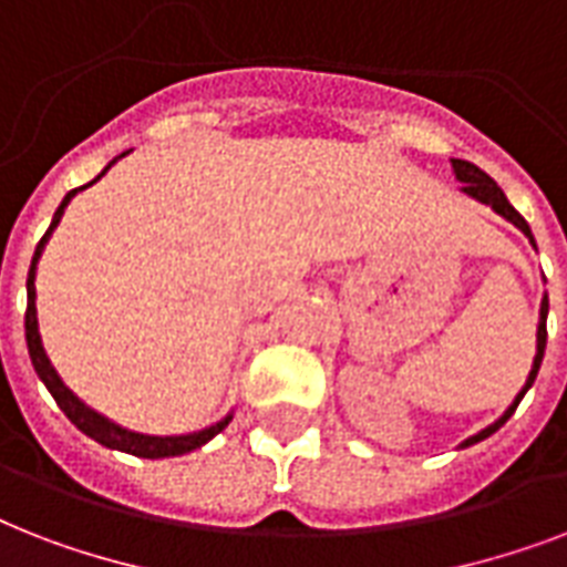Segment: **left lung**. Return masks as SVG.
Returning a JSON list of instances; mask_svg holds the SVG:
<instances>
[{
    "mask_svg": "<svg viewBox=\"0 0 567 567\" xmlns=\"http://www.w3.org/2000/svg\"><path fill=\"white\" fill-rule=\"evenodd\" d=\"M450 167H453V176H456V182H462V194H467L471 199H476V203L488 205L492 212H497L503 217V220H509L515 229H520L524 235L529 238V244H533V249H536V238H533V231H529V223L520 217L515 208L509 205V199H506V194H503L501 188H497V182L488 176V173H483L476 164L471 162H462V158H450ZM547 291L545 297H542V309H538V329H536V355H533V368H529V377L527 382H524V388H520L518 394H515V400L509 403V409L497 417L494 423H488L485 430H480L476 435H471V439H465L462 444H458V450L471 447V444H476V441L488 439V435H494V432L501 430L503 423L509 421L512 414H515V409H518V403L524 400V394H527L529 388H533V382H536L538 377V368H542V359H545V347H547Z\"/></svg>",
    "mask_w": 567,
    "mask_h": 567,
    "instance_id": "8db88e82",
    "label": "left lung"
}]
</instances>
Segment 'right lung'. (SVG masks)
Segmentation results:
<instances>
[{
	"label": "right lung",
	"instance_id": "obj_1",
	"mask_svg": "<svg viewBox=\"0 0 567 567\" xmlns=\"http://www.w3.org/2000/svg\"><path fill=\"white\" fill-rule=\"evenodd\" d=\"M123 155H126V153H123ZM123 155H117V158H114V162H111L109 167H105V171H102L93 182H100L102 176H105V173H109L111 167H114V164L123 158ZM93 182H87V185H82V188L70 190V194L61 199L58 212L52 214V223H49L47 235L40 238L38 249H34V258H31L29 279H25V293H29V306H25V344H29L31 364H34V373L40 377V382L49 388V394L55 396V403L61 405V412H64L66 417H70V421H73L75 426L84 432V435H87V439L100 441L102 447L120 450V453H128V456H141V458L185 456V453H190V450L208 444L214 435H220V432L229 426L235 409H231L226 417H220L217 423H212V426H205V430H196V432H182V435H146V432L128 430V426H123V423L111 421L109 414L96 412L93 405L84 403L82 396L75 394L73 388L66 385L64 379H61V373L55 371L52 359H49L47 347H43V338H40L38 288H34V279H38V261H40V256H43V249H47L49 238H52V231H55V226L61 223V217H64V208L70 205V199H73L79 190L91 188Z\"/></svg>",
	"mask_w": 567,
	"mask_h": 567
}]
</instances>
